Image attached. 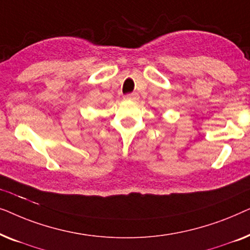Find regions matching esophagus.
Returning a JSON list of instances; mask_svg holds the SVG:
<instances>
[{
	"instance_id": "esophagus-1",
	"label": "esophagus",
	"mask_w": 250,
	"mask_h": 250,
	"mask_svg": "<svg viewBox=\"0 0 250 250\" xmlns=\"http://www.w3.org/2000/svg\"><path fill=\"white\" fill-rule=\"evenodd\" d=\"M125 100H132V101H136L139 100V94L138 93H129L126 94L124 97Z\"/></svg>"
}]
</instances>
